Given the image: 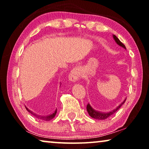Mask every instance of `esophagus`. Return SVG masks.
<instances>
[{"label": "esophagus", "mask_w": 149, "mask_h": 149, "mask_svg": "<svg viewBox=\"0 0 149 149\" xmlns=\"http://www.w3.org/2000/svg\"><path fill=\"white\" fill-rule=\"evenodd\" d=\"M82 76V72L81 68L79 67H74L70 71L69 75H68V79L69 81L75 82L79 80Z\"/></svg>", "instance_id": "obj_1"}]
</instances>
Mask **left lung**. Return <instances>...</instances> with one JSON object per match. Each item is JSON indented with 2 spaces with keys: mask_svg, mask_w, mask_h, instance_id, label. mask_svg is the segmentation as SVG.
<instances>
[{
  "mask_svg": "<svg viewBox=\"0 0 149 149\" xmlns=\"http://www.w3.org/2000/svg\"><path fill=\"white\" fill-rule=\"evenodd\" d=\"M113 37L116 44H117L118 46H120V47H123V49L127 50L125 46L120 42V40L118 39V38L116 37L115 35H113ZM126 99H127V98H125V99L124 100V101H123L121 104H120V105H118V106L116 107V109H114V110H113V111L108 112V113H101V112L95 111V109H93L92 108V107L91 106L90 104H88L87 105H86V111H87L89 115L91 116V117L95 118V119H97V120H104V119H106V118H109V116H111L112 114L115 113L121 107H122V105L125 103V102L126 101Z\"/></svg>",
  "mask_w": 149,
  "mask_h": 149,
  "instance_id": "1",
  "label": "left lung"
}]
</instances>
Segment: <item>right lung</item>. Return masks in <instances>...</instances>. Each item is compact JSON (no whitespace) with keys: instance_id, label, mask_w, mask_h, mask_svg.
Here are the masks:
<instances>
[{"instance_id":"add662e5","label":"right lung","mask_w":149,"mask_h":149,"mask_svg":"<svg viewBox=\"0 0 149 149\" xmlns=\"http://www.w3.org/2000/svg\"><path fill=\"white\" fill-rule=\"evenodd\" d=\"M26 109L27 110V111L29 112L30 113L33 114V116H35V117H36V118H38V119H40V120H45V121H49V120H52V118H53L54 116H55L56 114V112H57V110L56 109V111H54V113H52V114H50V115H48V116H39V115H37V114H35V113H33V112H32L31 111H30V110H29L28 109H27L26 107Z\"/></svg>"}]
</instances>
